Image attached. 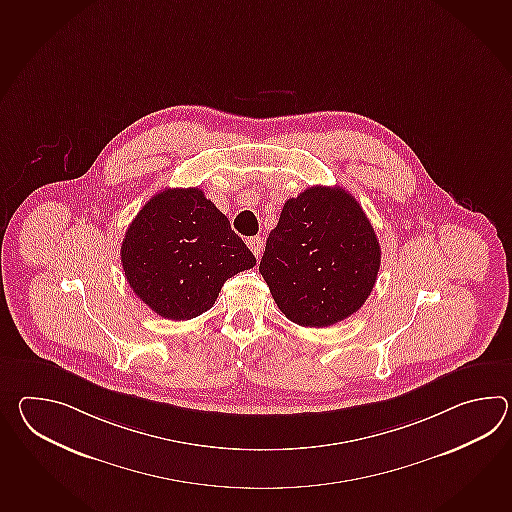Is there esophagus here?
<instances>
[{"mask_svg": "<svg viewBox=\"0 0 512 512\" xmlns=\"http://www.w3.org/2000/svg\"><path fill=\"white\" fill-rule=\"evenodd\" d=\"M246 244H248V248L253 251V255H255L257 259H261L264 239H262V237H251V239L246 240Z\"/></svg>", "mask_w": 512, "mask_h": 512, "instance_id": "1", "label": "esophagus"}]
</instances>
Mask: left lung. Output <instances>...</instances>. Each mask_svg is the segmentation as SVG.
<instances>
[{"label": "left lung", "instance_id": "1", "mask_svg": "<svg viewBox=\"0 0 512 512\" xmlns=\"http://www.w3.org/2000/svg\"><path fill=\"white\" fill-rule=\"evenodd\" d=\"M380 255L375 229L353 194L316 185L286 200L259 272L286 318L321 329L364 305Z\"/></svg>", "mask_w": 512, "mask_h": 512}]
</instances>
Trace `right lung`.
<instances>
[{
    "instance_id": "right-lung-1",
    "label": "right lung",
    "mask_w": 512,
    "mask_h": 512,
    "mask_svg": "<svg viewBox=\"0 0 512 512\" xmlns=\"http://www.w3.org/2000/svg\"><path fill=\"white\" fill-rule=\"evenodd\" d=\"M121 262L130 288L163 318L182 321L215 305L229 277L255 257L198 187L154 194L126 229Z\"/></svg>"
}]
</instances>
